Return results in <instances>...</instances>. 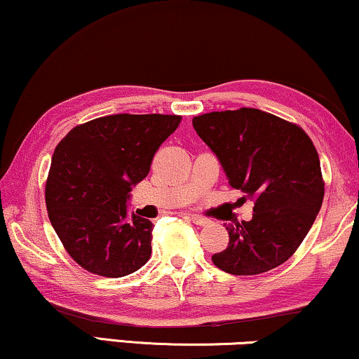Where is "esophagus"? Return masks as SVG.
I'll list each match as a JSON object with an SVG mask.
<instances>
[{
    "label": "esophagus",
    "mask_w": 359,
    "mask_h": 359,
    "mask_svg": "<svg viewBox=\"0 0 359 359\" xmlns=\"http://www.w3.org/2000/svg\"><path fill=\"white\" fill-rule=\"evenodd\" d=\"M189 220L192 222V223H196V225H199V226H205V225H209V218H204V217H201V215H189Z\"/></svg>",
    "instance_id": "esophagus-1"
}]
</instances>
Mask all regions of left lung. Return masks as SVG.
I'll use <instances>...</instances> for the list:
<instances>
[{
    "instance_id": "left-lung-1",
    "label": "left lung",
    "mask_w": 359,
    "mask_h": 359,
    "mask_svg": "<svg viewBox=\"0 0 359 359\" xmlns=\"http://www.w3.org/2000/svg\"><path fill=\"white\" fill-rule=\"evenodd\" d=\"M192 126L222 163L231 188L254 201L249 222L228 223L230 241L212 262L231 275L282 266L308 235L324 199L318 150L298 124L257 108L212 111Z\"/></svg>"
}]
</instances>
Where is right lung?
Here are the masks:
<instances>
[{
	"label": "right lung",
	"instance_id": "right-lung-1",
	"mask_svg": "<svg viewBox=\"0 0 359 359\" xmlns=\"http://www.w3.org/2000/svg\"><path fill=\"white\" fill-rule=\"evenodd\" d=\"M178 115H110L72 128L56 145L45 186L51 225L82 269L118 278L152 254V222L128 215L133 186L149 175Z\"/></svg>",
	"mask_w": 359,
	"mask_h": 359
}]
</instances>
